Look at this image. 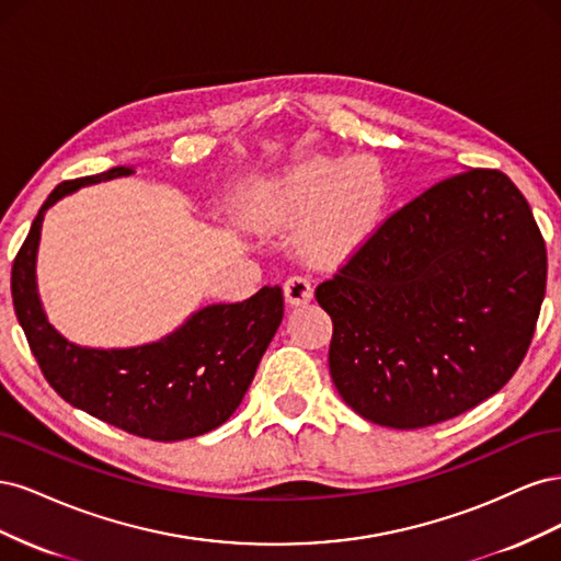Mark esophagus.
Listing matches in <instances>:
<instances>
[{
	"label": "esophagus",
	"instance_id": "esophagus-1",
	"mask_svg": "<svg viewBox=\"0 0 561 561\" xmlns=\"http://www.w3.org/2000/svg\"><path fill=\"white\" fill-rule=\"evenodd\" d=\"M283 293L287 304H293V307H299V304H307L313 297V285L311 278L304 276V274H295L283 283Z\"/></svg>",
	"mask_w": 561,
	"mask_h": 561
}]
</instances>
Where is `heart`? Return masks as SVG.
<instances>
[{"mask_svg": "<svg viewBox=\"0 0 561 561\" xmlns=\"http://www.w3.org/2000/svg\"><path fill=\"white\" fill-rule=\"evenodd\" d=\"M383 201L386 182L371 161L313 157L260 184L250 217L262 227H276L316 210L301 243L313 260L332 262L375 231Z\"/></svg>", "mask_w": 561, "mask_h": 561, "instance_id": "heart-1", "label": "heart"}]
</instances>
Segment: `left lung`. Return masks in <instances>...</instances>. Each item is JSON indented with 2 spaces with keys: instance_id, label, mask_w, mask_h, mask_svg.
Segmentation results:
<instances>
[{
  "instance_id": "left-lung-1",
  "label": "left lung",
  "mask_w": 561,
  "mask_h": 561,
  "mask_svg": "<svg viewBox=\"0 0 561 561\" xmlns=\"http://www.w3.org/2000/svg\"><path fill=\"white\" fill-rule=\"evenodd\" d=\"M546 280V241L511 178L470 168L433 184L316 287L339 396L400 431L472 410L522 365Z\"/></svg>"
}]
</instances>
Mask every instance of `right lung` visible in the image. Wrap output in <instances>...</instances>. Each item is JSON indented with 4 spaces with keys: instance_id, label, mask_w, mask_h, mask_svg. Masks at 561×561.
<instances>
[{
    "instance_id": "obj_1",
    "label": "right lung",
    "mask_w": 561,
    "mask_h": 561,
    "mask_svg": "<svg viewBox=\"0 0 561 561\" xmlns=\"http://www.w3.org/2000/svg\"><path fill=\"white\" fill-rule=\"evenodd\" d=\"M65 180L48 194L11 266V297L32 355L56 393L87 414L157 443L210 433L241 404L283 320L280 287L264 285L245 301L201 309L178 332L138 348H81L46 320L35 285L44 210L81 184L133 175Z\"/></svg>"
}]
</instances>
